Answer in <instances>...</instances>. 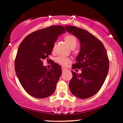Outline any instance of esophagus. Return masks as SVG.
Segmentation results:
<instances>
[{
	"mask_svg": "<svg viewBox=\"0 0 123 123\" xmlns=\"http://www.w3.org/2000/svg\"><path fill=\"white\" fill-rule=\"evenodd\" d=\"M66 70H67V69L65 68H63V67L62 68V72H63V71H65Z\"/></svg>",
	"mask_w": 123,
	"mask_h": 123,
	"instance_id": "esophagus-1",
	"label": "esophagus"
}]
</instances>
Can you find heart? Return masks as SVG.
<instances>
[{
  "mask_svg": "<svg viewBox=\"0 0 123 123\" xmlns=\"http://www.w3.org/2000/svg\"><path fill=\"white\" fill-rule=\"evenodd\" d=\"M65 41L66 43L68 44L70 47H72L73 46H76V39L75 37L73 35H68L65 36ZM56 61L58 63L62 66H66L70 62V60L68 58L59 57L57 58Z\"/></svg>",
  "mask_w": 123,
  "mask_h": 123,
  "instance_id": "obj_1",
  "label": "heart"
}]
</instances>
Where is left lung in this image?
<instances>
[{"label":"left lung","instance_id":"1","mask_svg":"<svg viewBox=\"0 0 123 123\" xmlns=\"http://www.w3.org/2000/svg\"><path fill=\"white\" fill-rule=\"evenodd\" d=\"M68 32L80 40V48L72 69H82L80 74L72 72L69 87L76 97L86 99L99 91L108 75L109 61L104 44L88 31L74 26H65Z\"/></svg>","mask_w":123,"mask_h":123}]
</instances>
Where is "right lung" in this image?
Here are the masks:
<instances>
[{
    "instance_id": "obj_1",
    "label": "right lung",
    "mask_w": 123,
    "mask_h": 123,
    "mask_svg": "<svg viewBox=\"0 0 123 123\" xmlns=\"http://www.w3.org/2000/svg\"><path fill=\"white\" fill-rule=\"evenodd\" d=\"M66 32L62 25H54L28 35L18 47L15 71L21 86L29 95L44 98L53 94L62 74L61 66L54 63L50 69L43 61L52 53L60 35Z\"/></svg>"
}]
</instances>
